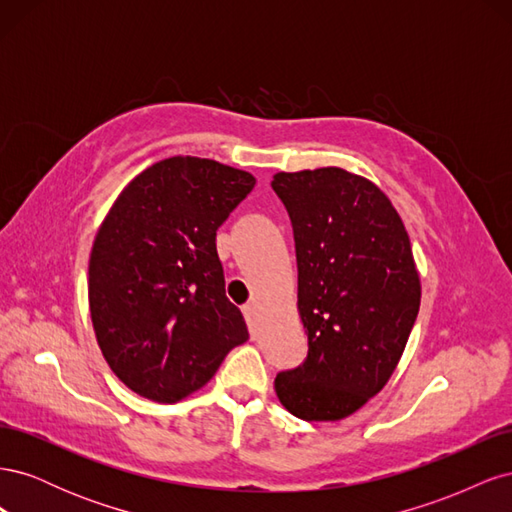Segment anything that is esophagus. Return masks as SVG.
Wrapping results in <instances>:
<instances>
[{
  "label": "esophagus",
  "instance_id": "34e87169",
  "mask_svg": "<svg viewBox=\"0 0 512 512\" xmlns=\"http://www.w3.org/2000/svg\"><path fill=\"white\" fill-rule=\"evenodd\" d=\"M243 316H245L247 324H250L252 337H256V305H254V303H247V305L243 307Z\"/></svg>",
  "mask_w": 512,
  "mask_h": 512
}]
</instances>
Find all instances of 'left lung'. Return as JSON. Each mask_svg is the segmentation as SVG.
Listing matches in <instances>:
<instances>
[{"label": "left lung", "instance_id": "1", "mask_svg": "<svg viewBox=\"0 0 512 512\" xmlns=\"http://www.w3.org/2000/svg\"><path fill=\"white\" fill-rule=\"evenodd\" d=\"M297 250L307 359L275 378L303 421H342L389 382L421 307L408 230L376 183L327 166L273 175Z\"/></svg>", "mask_w": 512, "mask_h": 512}]
</instances>
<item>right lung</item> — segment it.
Masks as SVG:
<instances>
[{
  "label": "right lung",
  "instance_id": "1",
  "mask_svg": "<svg viewBox=\"0 0 512 512\" xmlns=\"http://www.w3.org/2000/svg\"><path fill=\"white\" fill-rule=\"evenodd\" d=\"M254 185L245 170L175 156L136 175L106 213L89 312L108 367L136 395L177 404L250 337L226 297L215 232Z\"/></svg>",
  "mask_w": 512,
  "mask_h": 512
}]
</instances>
